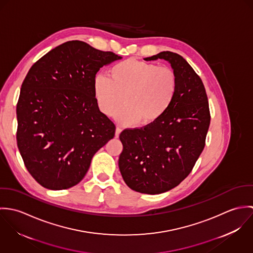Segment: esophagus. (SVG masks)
Returning a JSON list of instances; mask_svg holds the SVG:
<instances>
[{
  "label": "esophagus",
  "mask_w": 253,
  "mask_h": 253,
  "mask_svg": "<svg viewBox=\"0 0 253 253\" xmlns=\"http://www.w3.org/2000/svg\"><path fill=\"white\" fill-rule=\"evenodd\" d=\"M121 132H122V128H121V127H119V126H117L115 136H116V137H119V135H120V133H121Z\"/></svg>",
  "instance_id": "34e87169"
}]
</instances>
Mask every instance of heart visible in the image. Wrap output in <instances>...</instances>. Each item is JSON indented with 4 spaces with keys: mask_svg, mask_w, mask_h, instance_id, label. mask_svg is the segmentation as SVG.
<instances>
[{
    "mask_svg": "<svg viewBox=\"0 0 253 253\" xmlns=\"http://www.w3.org/2000/svg\"><path fill=\"white\" fill-rule=\"evenodd\" d=\"M110 78L99 74L93 81V92L99 109L116 114L126 126H150L162 119L171 107L177 93L175 72L165 66L135 59L121 61L109 70Z\"/></svg>",
    "mask_w": 253,
    "mask_h": 253,
    "instance_id": "1",
    "label": "heart"
}]
</instances>
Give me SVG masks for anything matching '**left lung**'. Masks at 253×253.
Returning a JSON list of instances; mask_svg holds the SVG:
<instances>
[{"label": "left lung", "instance_id": "1", "mask_svg": "<svg viewBox=\"0 0 253 253\" xmlns=\"http://www.w3.org/2000/svg\"><path fill=\"white\" fill-rule=\"evenodd\" d=\"M144 59L170 63L177 77V93L158 122L121 132L119 168L130 189L155 195L176 187L192 171L206 145L211 113L201 78L181 55L162 51Z\"/></svg>", "mask_w": 253, "mask_h": 253}]
</instances>
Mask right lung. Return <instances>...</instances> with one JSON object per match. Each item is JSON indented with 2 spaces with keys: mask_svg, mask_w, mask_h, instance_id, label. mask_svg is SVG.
<instances>
[{
  "mask_svg": "<svg viewBox=\"0 0 253 253\" xmlns=\"http://www.w3.org/2000/svg\"><path fill=\"white\" fill-rule=\"evenodd\" d=\"M82 41L41 57L27 73L16 105V140L33 178L50 190L77 185L94 154L115 136L93 92L96 73L121 59Z\"/></svg>",
  "mask_w": 253,
  "mask_h": 253,
  "instance_id": "1",
  "label": "right lung"
}]
</instances>
